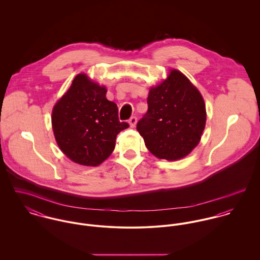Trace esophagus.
Here are the masks:
<instances>
[{"label": "esophagus", "mask_w": 260, "mask_h": 260, "mask_svg": "<svg viewBox=\"0 0 260 260\" xmlns=\"http://www.w3.org/2000/svg\"><path fill=\"white\" fill-rule=\"evenodd\" d=\"M136 124H137V118H136V117H131V118L129 119V125H130V127H131V128H134V127L136 126Z\"/></svg>", "instance_id": "1"}]
</instances>
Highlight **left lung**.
I'll return each instance as SVG.
<instances>
[{
    "instance_id": "obj_1",
    "label": "left lung",
    "mask_w": 260,
    "mask_h": 260,
    "mask_svg": "<svg viewBox=\"0 0 260 260\" xmlns=\"http://www.w3.org/2000/svg\"><path fill=\"white\" fill-rule=\"evenodd\" d=\"M148 111L137 123L149 151L159 159L186 157L201 139L206 108L199 90L179 70L149 89Z\"/></svg>"
}]
</instances>
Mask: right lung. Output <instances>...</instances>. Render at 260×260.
Instances as JSON below:
<instances>
[{
    "label": "right lung",
    "mask_w": 260,
    "mask_h": 260,
    "mask_svg": "<svg viewBox=\"0 0 260 260\" xmlns=\"http://www.w3.org/2000/svg\"><path fill=\"white\" fill-rule=\"evenodd\" d=\"M107 89L85 73L77 75L52 110V128L61 151L75 163L98 166L115 148L116 137L129 125L118 119Z\"/></svg>",
    "instance_id": "right-lung-1"
}]
</instances>
